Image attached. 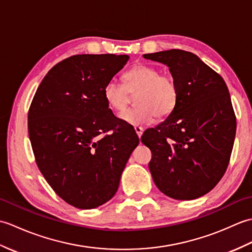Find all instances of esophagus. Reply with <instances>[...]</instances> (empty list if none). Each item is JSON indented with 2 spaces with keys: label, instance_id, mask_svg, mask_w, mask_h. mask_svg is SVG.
I'll list each match as a JSON object with an SVG mask.
<instances>
[{
  "label": "esophagus",
  "instance_id": "esophagus-1",
  "mask_svg": "<svg viewBox=\"0 0 252 252\" xmlns=\"http://www.w3.org/2000/svg\"><path fill=\"white\" fill-rule=\"evenodd\" d=\"M134 129H135V132H136V134H137V136L138 137H141L142 136V134H143V132H144V129L142 126H134Z\"/></svg>",
  "mask_w": 252,
  "mask_h": 252
}]
</instances>
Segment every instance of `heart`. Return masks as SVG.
I'll list each match as a JSON object with an SVG mask.
<instances>
[{"label":"heart","instance_id":"b5f03b06","mask_svg":"<svg viewBox=\"0 0 252 252\" xmlns=\"http://www.w3.org/2000/svg\"><path fill=\"white\" fill-rule=\"evenodd\" d=\"M122 84L111 79L104 87V98L111 109L125 110L136 94L134 108L120 115L121 119L132 126L148 125L155 118L164 119L173 111L179 97V87L170 73L160 72L158 68L138 65L123 74Z\"/></svg>","mask_w":252,"mask_h":252}]
</instances>
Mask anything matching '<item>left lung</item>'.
Returning <instances> with one entry per match:
<instances>
[{"instance_id": "1", "label": "left lung", "mask_w": 252, "mask_h": 252, "mask_svg": "<svg viewBox=\"0 0 252 252\" xmlns=\"http://www.w3.org/2000/svg\"><path fill=\"white\" fill-rule=\"evenodd\" d=\"M170 69L179 87L173 111L141 137L152 152L155 184L173 199L191 200L210 191L227 169L236 116L223 78L183 50L143 55Z\"/></svg>"}]
</instances>
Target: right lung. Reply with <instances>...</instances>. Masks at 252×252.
<instances>
[{
	"instance_id": "obj_1",
	"label": "right lung",
	"mask_w": 252,
	"mask_h": 252,
	"mask_svg": "<svg viewBox=\"0 0 252 252\" xmlns=\"http://www.w3.org/2000/svg\"><path fill=\"white\" fill-rule=\"evenodd\" d=\"M127 55L82 54L60 62L37 88L28 112L35 162L56 194L79 209L110 200L140 140L104 98Z\"/></svg>"
}]
</instances>
